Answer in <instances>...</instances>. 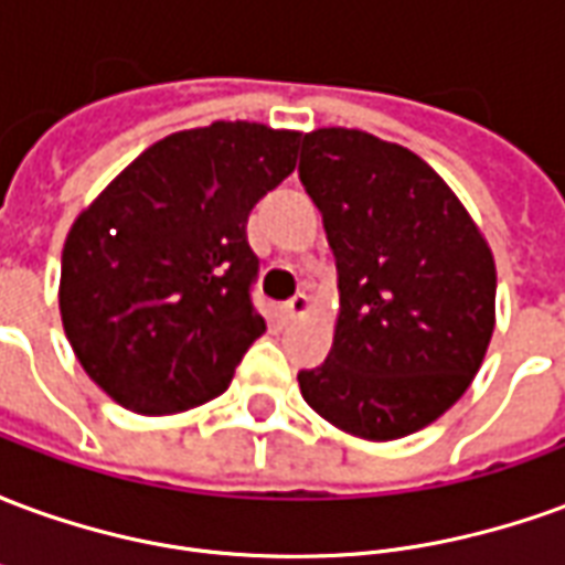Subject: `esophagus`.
<instances>
[{
    "mask_svg": "<svg viewBox=\"0 0 565 565\" xmlns=\"http://www.w3.org/2000/svg\"><path fill=\"white\" fill-rule=\"evenodd\" d=\"M308 308H311V299H308L306 294H296L294 299H287V302H284L281 311L287 320H299V318H306Z\"/></svg>",
    "mask_w": 565,
    "mask_h": 565,
    "instance_id": "34e87169",
    "label": "esophagus"
}]
</instances>
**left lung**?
<instances>
[{
  "instance_id": "obj_1",
  "label": "left lung",
  "mask_w": 565,
  "mask_h": 565,
  "mask_svg": "<svg viewBox=\"0 0 565 565\" xmlns=\"http://www.w3.org/2000/svg\"><path fill=\"white\" fill-rule=\"evenodd\" d=\"M299 178L339 269L330 356L299 372L323 420L412 436L469 391L497 327V263L433 166L363 129L306 132Z\"/></svg>"
}]
</instances>
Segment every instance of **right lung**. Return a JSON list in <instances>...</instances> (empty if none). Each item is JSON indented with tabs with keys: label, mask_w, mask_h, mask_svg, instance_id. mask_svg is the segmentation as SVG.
<instances>
[{
	"label": "right lung",
	"mask_w": 565,
	"mask_h": 565,
	"mask_svg": "<svg viewBox=\"0 0 565 565\" xmlns=\"http://www.w3.org/2000/svg\"><path fill=\"white\" fill-rule=\"evenodd\" d=\"M302 132L247 120L172 132L129 162L63 245L60 315L84 372L136 415L221 396L266 320L247 214L296 169Z\"/></svg>",
	"instance_id": "add662e5"
}]
</instances>
